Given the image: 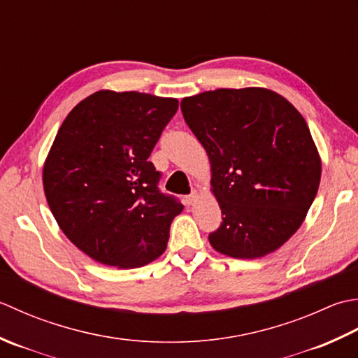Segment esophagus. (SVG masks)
Segmentation results:
<instances>
[{"label": "esophagus", "instance_id": "1", "mask_svg": "<svg viewBox=\"0 0 358 358\" xmlns=\"http://www.w3.org/2000/svg\"><path fill=\"white\" fill-rule=\"evenodd\" d=\"M198 198H199L198 192H193L192 194L185 196V202H187V206H193V203H194L196 201H198Z\"/></svg>", "mask_w": 358, "mask_h": 358}]
</instances>
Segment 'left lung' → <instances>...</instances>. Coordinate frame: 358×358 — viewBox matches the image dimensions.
<instances>
[{
	"label": "left lung",
	"mask_w": 358,
	"mask_h": 358,
	"mask_svg": "<svg viewBox=\"0 0 358 358\" xmlns=\"http://www.w3.org/2000/svg\"><path fill=\"white\" fill-rule=\"evenodd\" d=\"M180 109L207 151L224 215L211 247L241 259L278 250L306 220L322 178L303 115L266 87L206 91L182 99Z\"/></svg>",
	"instance_id": "obj_1"
}]
</instances>
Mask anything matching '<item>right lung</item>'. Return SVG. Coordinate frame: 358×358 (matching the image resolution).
Wrapping results in <instances>:
<instances>
[{
    "label": "right lung",
    "instance_id": "1",
    "mask_svg": "<svg viewBox=\"0 0 358 358\" xmlns=\"http://www.w3.org/2000/svg\"><path fill=\"white\" fill-rule=\"evenodd\" d=\"M178 99L101 90L68 114L43 165L58 227L94 261L136 268L166 249L184 206L159 192L148 157Z\"/></svg>",
    "mask_w": 358,
    "mask_h": 358
}]
</instances>
